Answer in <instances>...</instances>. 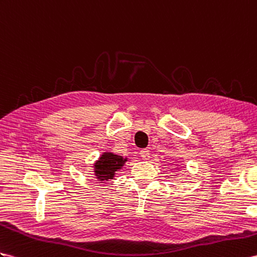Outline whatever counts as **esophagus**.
I'll return each instance as SVG.
<instances>
[{
    "instance_id": "34e87169",
    "label": "esophagus",
    "mask_w": 257,
    "mask_h": 257,
    "mask_svg": "<svg viewBox=\"0 0 257 257\" xmlns=\"http://www.w3.org/2000/svg\"><path fill=\"white\" fill-rule=\"evenodd\" d=\"M140 156L142 157L143 161H148L150 160V151L147 149H143L140 151Z\"/></svg>"
}]
</instances>
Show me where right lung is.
<instances>
[{
	"label": "right lung",
	"mask_w": 257,
	"mask_h": 257,
	"mask_svg": "<svg viewBox=\"0 0 257 257\" xmlns=\"http://www.w3.org/2000/svg\"><path fill=\"white\" fill-rule=\"evenodd\" d=\"M126 162L127 157L110 152H104L93 165L95 177L101 182L113 179L116 173L123 167Z\"/></svg>",
	"instance_id": "add662e5"
}]
</instances>
